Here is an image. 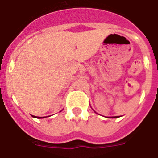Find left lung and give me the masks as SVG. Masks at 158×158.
Returning a JSON list of instances; mask_svg holds the SVG:
<instances>
[{"label":"left lung","mask_w":158,"mask_h":158,"mask_svg":"<svg viewBox=\"0 0 158 158\" xmlns=\"http://www.w3.org/2000/svg\"><path fill=\"white\" fill-rule=\"evenodd\" d=\"M118 117V116H115V117H113V118H117Z\"/></svg>","instance_id":"obj_1"}]
</instances>
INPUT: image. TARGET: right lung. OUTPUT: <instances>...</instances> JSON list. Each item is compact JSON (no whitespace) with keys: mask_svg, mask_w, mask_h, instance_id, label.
<instances>
[{"mask_svg":"<svg viewBox=\"0 0 158 158\" xmlns=\"http://www.w3.org/2000/svg\"><path fill=\"white\" fill-rule=\"evenodd\" d=\"M33 117H37V118H43V117H38V116H33Z\"/></svg>","mask_w":158,"mask_h":158,"instance_id":"obj_1","label":"right lung"}]
</instances>
